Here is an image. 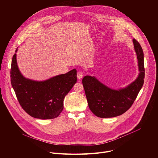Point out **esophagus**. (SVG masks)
I'll return each mask as SVG.
<instances>
[{
  "label": "esophagus",
  "mask_w": 158,
  "mask_h": 158,
  "mask_svg": "<svg viewBox=\"0 0 158 158\" xmlns=\"http://www.w3.org/2000/svg\"><path fill=\"white\" fill-rule=\"evenodd\" d=\"M83 76H84V75H83V73H82V72H78L77 74V78L79 79H82V77H83Z\"/></svg>",
  "instance_id": "obj_1"
}]
</instances>
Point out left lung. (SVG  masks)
Here are the masks:
<instances>
[{"label": "left lung", "mask_w": 158, "mask_h": 158, "mask_svg": "<svg viewBox=\"0 0 158 158\" xmlns=\"http://www.w3.org/2000/svg\"><path fill=\"white\" fill-rule=\"evenodd\" d=\"M132 41L139 71L138 78L133 82L126 88L114 90L94 76H85L82 79L89 107L99 118H113L124 113L131 107L143 85L145 76L143 51L138 40L134 39Z\"/></svg>", "instance_id": "obj_1"}]
</instances>
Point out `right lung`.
Segmentation results:
<instances>
[{"label": "right lung", "mask_w": 158, "mask_h": 158, "mask_svg": "<svg viewBox=\"0 0 158 158\" xmlns=\"http://www.w3.org/2000/svg\"><path fill=\"white\" fill-rule=\"evenodd\" d=\"M10 81L20 105L29 115L50 119L58 117L62 111L65 96L77 82V71L74 69L46 81H32L25 78L19 71L15 54L11 64Z\"/></svg>", "instance_id": "obj_1"}]
</instances>
